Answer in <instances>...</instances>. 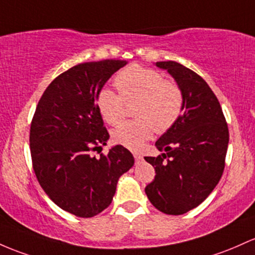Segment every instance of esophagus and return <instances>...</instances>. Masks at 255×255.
I'll use <instances>...</instances> for the list:
<instances>
[{"mask_svg":"<svg viewBox=\"0 0 255 255\" xmlns=\"http://www.w3.org/2000/svg\"><path fill=\"white\" fill-rule=\"evenodd\" d=\"M134 158H135L136 162H141L142 161V156L139 155V153H134Z\"/></svg>","mask_w":255,"mask_h":255,"instance_id":"1","label":"esophagus"}]
</instances>
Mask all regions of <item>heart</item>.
<instances>
[{
	"mask_svg": "<svg viewBox=\"0 0 255 255\" xmlns=\"http://www.w3.org/2000/svg\"><path fill=\"white\" fill-rule=\"evenodd\" d=\"M114 83L119 94L103 88L96 98L98 113L108 125L121 121L125 103L136 102L133 108L136 119L123 122L113 130L116 144L138 150L156 130L163 133L170 129L183 114L181 89L156 70L130 65L115 76Z\"/></svg>",
	"mask_w": 255,
	"mask_h": 255,
	"instance_id": "1",
	"label": "heart"
}]
</instances>
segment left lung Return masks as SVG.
<instances>
[{
    "label": "left lung",
    "instance_id": "1",
    "mask_svg": "<svg viewBox=\"0 0 255 255\" xmlns=\"http://www.w3.org/2000/svg\"><path fill=\"white\" fill-rule=\"evenodd\" d=\"M183 92L180 119L159 136L156 147L166 153L144 157L155 168L145 187L158 211L180 215L203 202L222 178L229 145V128L222 106L200 75L177 61H157Z\"/></svg>",
    "mask_w": 255,
    "mask_h": 255
}]
</instances>
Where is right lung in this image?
<instances>
[{"label":"right lung","instance_id":"1","mask_svg":"<svg viewBox=\"0 0 255 255\" xmlns=\"http://www.w3.org/2000/svg\"><path fill=\"white\" fill-rule=\"evenodd\" d=\"M126 60L78 64L52 81L42 94L30 128L32 167L42 189L58 207L92 218L110 206L117 181L134 164L122 145L102 151L108 130L97 94Z\"/></svg>","mask_w":255,"mask_h":255}]
</instances>
